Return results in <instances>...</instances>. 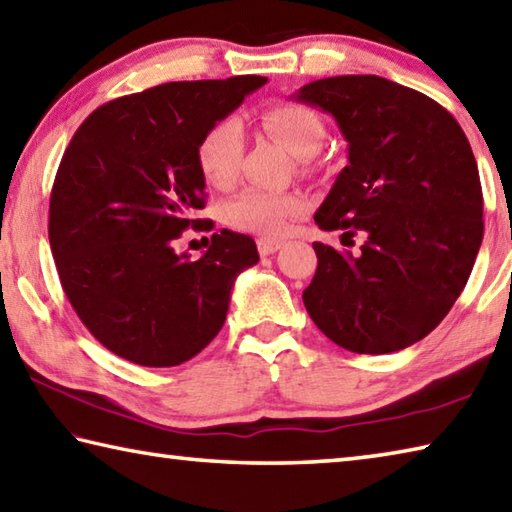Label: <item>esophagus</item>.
<instances>
[{"label":"esophagus","mask_w":512,"mask_h":512,"mask_svg":"<svg viewBox=\"0 0 512 512\" xmlns=\"http://www.w3.org/2000/svg\"><path fill=\"white\" fill-rule=\"evenodd\" d=\"M282 246H284L282 239H273V237L257 239V250H259V255H264V257L277 253V250H280Z\"/></svg>","instance_id":"esophagus-1"}]
</instances>
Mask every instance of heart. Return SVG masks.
<instances>
[{
  "instance_id": "obj_1",
  "label": "heart",
  "mask_w": 512,
  "mask_h": 512,
  "mask_svg": "<svg viewBox=\"0 0 512 512\" xmlns=\"http://www.w3.org/2000/svg\"><path fill=\"white\" fill-rule=\"evenodd\" d=\"M264 132L282 143L295 159H311L324 138L320 116L311 107L293 100H277L259 114ZM244 132L237 120L226 118L212 125L203 134L197 147V163L206 181L226 190L239 176ZM302 208V199L295 194H277L264 190H248L232 199L226 208V219L232 228L266 232H284L288 221Z\"/></svg>"
}]
</instances>
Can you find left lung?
I'll use <instances>...</instances> for the list:
<instances>
[{
	"mask_svg": "<svg viewBox=\"0 0 512 512\" xmlns=\"http://www.w3.org/2000/svg\"><path fill=\"white\" fill-rule=\"evenodd\" d=\"M293 98L336 118L349 143L315 224L367 237L358 255L315 241L306 311L353 353L410 347L457 302L483 239L468 138L439 102L380 76L322 78Z\"/></svg>",
	"mask_w": 512,
	"mask_h": 512,
	"instance_id": "8db88e82",
	"label": "left lung"
}]
</instances>
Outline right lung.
I'll return each instance as SVG.
<instances>
[{
	"label": "right lung",
	"mask_w": 512,
	"mask_h": 512,
	"mask_svg": "<svg viewBox=\"0 0 512 512\" xmlns=\"http://www.w3.org/2000/svg\"><path fill=\"white\" fill-rule=\"evenodd\" d=\"M262 85V76L167 82L116 98L91 111L64 150L51 253L73 311L116 356L174 367L224 327L232 284L259 262L255 241L224 228L194 262L174 241L206 208L203 134Z\"/></svg>",
	"instance_id": "add662e5"
}]
</instances>
